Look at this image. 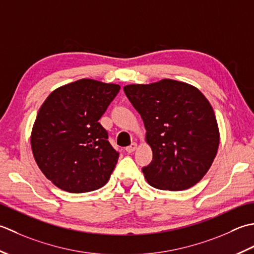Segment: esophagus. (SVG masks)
Instances as JSON below:
<instances>
[{
    "mask_svg": "<svg viewBox=\"0 0 254 254\" xmlns=\"http://www.w3.org/2000/svg\"><path fill=\"white\" fill-rule=\"evenodd\" d=\"M137 148H138V143L137 142H132L130 146L129 147H127L126 148V151L128 152V153H132L134 150H137Z\"/></svg>",
    "mask_w": 254,
    "mask_h": 254,
    "instance_id": "esophagus-1",
    "label": "esophagus"
}]
</instances>
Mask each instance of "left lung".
<instances>
[{
  "label": "left lung",
  "instance_id": "obj_1",
  "mask_svg": "<svg viewBox=\"0 0 254 254\" xmlns=\"http://www.w3.org/2000/svg\"><path fill=\"white\" fill-rule=\"evenodd\" d=\"M124 92L140 114L153 160L142 169L158 190H184L208 172L219 147V128L210 103L197 87L163 79L129 84Z\"/></svg>",
  "mask_w": 254,
  "mask_h": 254
}]
</instances>
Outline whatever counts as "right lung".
I'll return each mask as SVG.
<instances>
[{"label":"right lung","mask_w":254,"mask_h":254,"mask_svg":"<svg viewBox=\"0 0 254 254\" xmlns=\"http://www.w3.org/2000/svg\"><path fill=\"white\" fill-rule=\"evenodd\" d=\"M121 85L81 79L56 89L40 106L30 133L34 159L57 188L86 193L104 186L118 160L98 120Z\"/></svg>","instance_id":"obj_1"}]
</instances>
